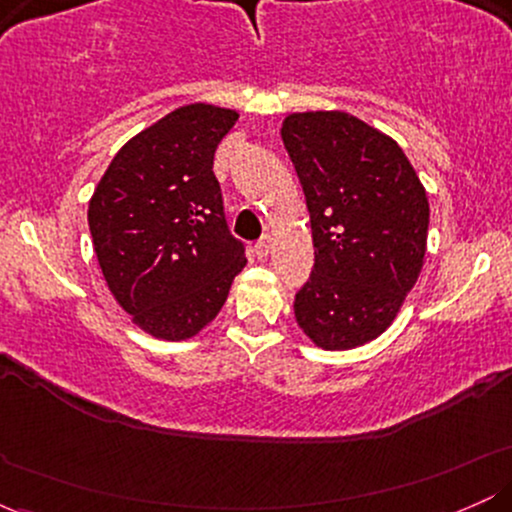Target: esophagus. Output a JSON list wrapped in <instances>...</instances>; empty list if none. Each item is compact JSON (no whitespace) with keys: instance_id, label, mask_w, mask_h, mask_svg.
<instances>
[{"instance_id":"1","label":"esophagus","mask_w":512,"mask_h":512,"mask_svg":"<svg viewBox=\"0 0 512 512\" xmlns=\"http://www.w3.org/2000/svg\"><path fill=\"white\" fill-rule=\"evenodd\" d=\"M272 245H274L272 236H262V238L255 243V255L262 260V257H267L269 252H272Z\"/></svg>"}]
</instances>
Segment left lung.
Wrapping results in <instances>:
<instances>
[{
  "label": "left lung",
  "mask_w": 512,
  "mask_h": 512,
  "mask_svg": "<svg viewBox=\"0 0 512 512\" xmlns=\"http://www.w3.org/2000/svg\"><path fill=\"white\" fill-rule=\"evenodd\" d=\"M281 139L315 248L313 274L293 303L298 327L327 351L373 342L424 267V185L395 139L342 110L291 113Z\"/></svg>",
  "instance_id": "obj_1"
}]
</instances>
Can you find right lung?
I'll use <instances>...</instances> for the list:
<instances>
[{
	"instance_id": "add662e5",
	"label": "right lung",
	"mask_w": 512,
	"mask_h": 512,
	"mask_svg": "<svg viewBox=\"0 0 512 512\" xmlns=\"http://www.w3.org/2000/svg\"><path fill=\"white\" fill-rule=\"evenodd\" d=\"M238 113L182 105L117 151L88 202L105 284L151 337L182 342L207 327L245 267L214 175Z\"/></svg>"
}]
</instances>
